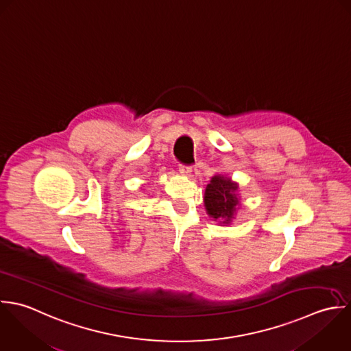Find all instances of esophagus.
<instances>
[{"label":"esophagus","mask_w":351,"mask_h":351,"mask_svg":"<svg viewBox=\"0 0 351 351\" xmlns=\"http://www.w3.org/2000/svg\"><path fill=\"white\" fill-rule=\"evenodd\" d=\"M179 171H180V173H183L184 176H191V172H193V169H191L190 167H184V165H182V167L179 168Z\"/></svg>","instance_id":"34e87169"}]
</instances>
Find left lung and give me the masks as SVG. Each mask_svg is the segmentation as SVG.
<instances>
[{
  "instance_id": "obj_1",
  "label": "left lung",
  "mask_w": 351,
  "mask_h": 351,
  "mask_svg": "<svg viewBox=\"0 0 351 351\" xmlns=\"http://www.w3.org/2000/svg\"><path fill=\"white\" fill-rule=\"evenodd\" d=\"M205 209L213 221L228 226L241 206L239 183L226 173H215L205 190Z\"/></svg>"
}]
</instances>
